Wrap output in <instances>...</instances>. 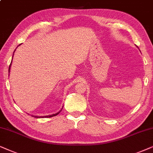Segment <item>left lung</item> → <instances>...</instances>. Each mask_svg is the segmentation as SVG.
I'll list each match as a JSON object with an SVG mask.
<instances>
[{"mask_svg":"<svg viewBox=\"0 0 153 153\" xmlns=\"http://www.w3.org/2000/svg\"><path fill=\"white\" fill-rule=\"evenodd\" d=\"M137 48H138V47H137Z\"/></svg>","mask_w":153,"mask_h":153,"instance_id":"8db88e82","label":"left lung"}]
</instances>
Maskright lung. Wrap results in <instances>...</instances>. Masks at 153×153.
Masks as SVG:
<instances>
[{"mask_svg": "<svg viewBox=\"0 0 153 153\" xmlns=\"http://www.w3.org/2000/svg\"><path fill=\"white\" fill-rule=\"evenodd\" d=\"M15 50L14 51V53H15ZM12 62H13V59H12ZM12 62H11V64H10V66H9V71H8V73H10V67H11V64H12ZM62 110H61L60 111H59L58 113H55V114H52V115H46V116H36V115H32L33 117H36V118H40V117H53V116H56V115H57L59 113H60L61 111H62Z\"/></svg>", "mask_w": 153, "mask_h": 153, "instance_id": "obj_1", "label": "right lung"}]
</instances>
